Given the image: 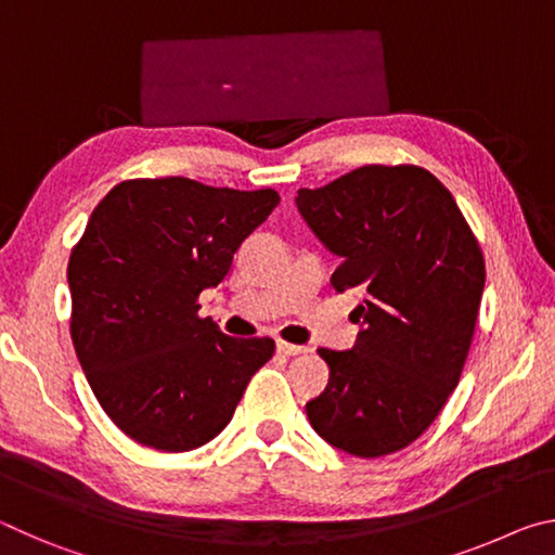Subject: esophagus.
I'll return each instance as SVG.
<instances>
[{"label": "esophagus", "mask_w": 555, "mask_h": 555, "mask_svg": "<svg viewBox=\"0 0 555 555\" xmlns=\"http://www.w3.org/2000/svg\"><path fill=\"white\" fill-rule=\"evenodd\" d=\"M276 350H279L281 354H286V357H294V354L306 352L308 347H304V345H294V343H286V340H276Z\"/></svg>", "instance_id": "34e87169"}]
</instances>
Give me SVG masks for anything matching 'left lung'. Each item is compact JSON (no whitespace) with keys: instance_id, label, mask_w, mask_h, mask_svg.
Returning <instances> with one entry per match:
<instances>
[{"instance_id":"1","label":"left lung","mask_w":555,"mask_h":555,"mask_svg":"<svg viewBox=\"0 0 555 555\" xmlns=\"http://www.w3.org/2000/svg\"><path fill=\"white\" fill-rule=\"evenodd\" d=\"M298 212L343 259L335 291H367L352 350L318 354L327 387L306 403L315 434L357 457L411 446L463 374L485 288V259L448 188L421 166H362L300 188Z\"/></svg>"}]
</instances>
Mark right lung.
Listing matches in <instances>:
<instances>
[{
  "mask_svg": "<svg viewBox=\"0 0 555 555\" xmlns=\"http://www.w3.org/2000/svg\"><path fill=\"white\" fill-rule=\"evenodd\" d=\"M279 193L212 188L183 176L121 181L98 203L68 261L70 337L100 406L119 430L185 453L230 424L271 337H230L198 315L201 291Z\"/></svg>",
  "mask_w": 555,
  "mask_h": 555,
  "instance_id": "obj_1",
  "label": "right lung"
}]
</instances>
